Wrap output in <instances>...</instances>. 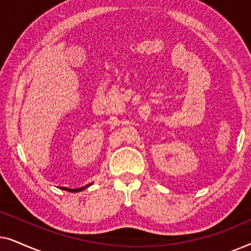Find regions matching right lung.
<instances>
[{
    "instance_id": "obj_1",
    "label": "right lung",
    "mask_w": 251,
    "mask_h": 251,
    "mask_svg": "<svg viewBox=\"0 0 251 251\" xmlns=\"http://www.w3.org/2000/svg\"><path fill=\"white\" fill-rule=\"evenodd\" d=\"M91 184H89V185H85V186H83V187H80V188H67V187H63V190H65V191H68V192H80V191H83V190H85V188L87 187H89L90 186Z\"/></svg>"
}]
</instances>
